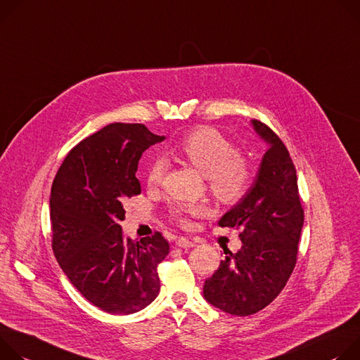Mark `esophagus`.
I'll return each instance as SVG.
<instances>
[{"label":"esophagus","mask_w":360,"mask_h":360,"mask_svg":"<svg viewBox=\"0 0 360 360\" xmlns=\"http://www.w3.org/2000/svg\"><path fill=\"white\" fill-rule=\"evenodd\" d=\"M176 245H177L179 248L188 249V248H193L195 243H194L193 240H190V238H187V237H179L177 240H176Z\"/></svg>","instance_id":"obj_1"}]
</instances>
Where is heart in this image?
I'll return each instance as SVG.
<instances>
[{
	"label": "heart",
	"mask_w": 360,
	"mask_h": 360,
	"mask_svg": "<svg viewBox=\"0 0 360 360\" xmlns=\"http://www.w3.org/2000/svg\"><path fill=\"white\" fill-rule=\"evenodd\" d=\"M200 170L209 181L214 197L221 203H237L246 195L253 181V169L249 160L231 140L213 127H198L187 133L174 148ZM166 160L155 157L150 163L146 181L158 186L166 172ZM202 205L177 202L170 206V216L181 226H190L193 217L205 214Z\"/></svg>",
	"instance_id": "b5f03b06"
}]
</instances>
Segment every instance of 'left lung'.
<instances>
[{
	"mask_svg": "<svg viewBox=\"0 0 360 360\" xmlns=\"http://www.w3.org/2000/svg\"><path fill=\"white\" fill-rule=\"evenodd\" d=\"M252 124L269 148L253 186L219 221L221 227L240 229L243 245L237 253L224 249L226 259L203 286L209 303L234 316L257 313L283 290L297 262L304 220L286 146L260 120Z\"/></svg>",
	"mask_w": 360,
	"mask_h": 360,
	"instance_id": "8db88e82",
	"label": "left lung"
}]
</instances>
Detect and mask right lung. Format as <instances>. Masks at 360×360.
I'll list each match as a JSON object with an SVG mask.
<instances>
[{
	"mask_svg": "<svg viewBox=\"0 0 360 360\" xmlns=\"http://www.w3.org/2000/svg\"><path fill=\"white\" fill-rule=\"evenodd\" d=\"M163 140L144 124H108L72 147L51 187L54 256L75 289L107 313H136L160 292L157 266L169 242L160 231L126 240L120 221L124 202L141 193V154Z\"/></svg>",
	"mask_w": 360,
	"mask_h": 360,
	"instance_id": "right-lung-1",
	"label": "right lung"
}]
</instances>
